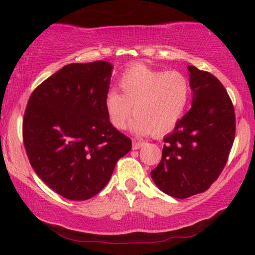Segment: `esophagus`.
I'll list each match as a JSON object with an SVG mask.
<instances>
[{
  "mask_svg": "<svg viewBox=\"0 0 255 255\" xmlns=\"http://www.w3.org/2000/svg\"><path fill=\"white\" fill-rule=\"evenodd\" d=\"M142 145H144V142H141V141H136V140H134L133 144H131V146H133V150H139V148L141 147Z\"/></svg>",
  "mask_w": 255,
  "mask_h": 255,
  "instance_id": "34e87169",
  "label": "esophagus"
}]
</instances>
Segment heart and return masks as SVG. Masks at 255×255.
I'll use <instances>...</instances> for the list:
<instances>
[{
	"instance_id": "b5f03b06",
	"label": "heart",
	"mask_w": 255,
	"mask_h": 255,
	"mask_svg": "<svg viewBox=\"0 0 255 255\" xmlns=\"http://www.w3.org/2000/svg\"><path fill=\"white\" fill-rule=\"evenodd\" d=\"M120 93L111 89L105 96V110L110 124L118 129L127 126L137 135L163 134L176 126L189 101L191 86L182 73L162 72L135 64L120 79Z\"/></svg>"
}]
</instances>
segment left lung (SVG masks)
<instances>
[{
	"label": "left lung",
	"instance_id": "1",
	"mask_svg": "<svg viewBox=\"0 0 255 255\" xmlns=\"http://www.w3.org/2000/svg\"><path fill=\"white\" fill-rule=\"evenodd\" d=\"M187 68L192 108L164 137L162 160L151 171L158 188L177 199L210 188L223 170L235 137V113L227 90L210 73Z\"/></svg>",
	"mask_w": 255,
	"mask_h": 255
}]
</instances>
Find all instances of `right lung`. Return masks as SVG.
<instances>
[{
	"instance_id": "1",
	"label": "right lung",
	"mask_w": 255,
	"mask_h": 255,
	"mask_svg": "<svg viewBox=\"0 0 255 255\" xmlns=\"http://www.w3.org/2000/svg\"><path fill=\"white\" fill-rule=\"evenodd\" d=\"M113 69L108 61L67 64L28 99L22 122L26 153L43 182L69 200L98 194L131 148L105 110Z\"/></svg>"
}]
</instances>
